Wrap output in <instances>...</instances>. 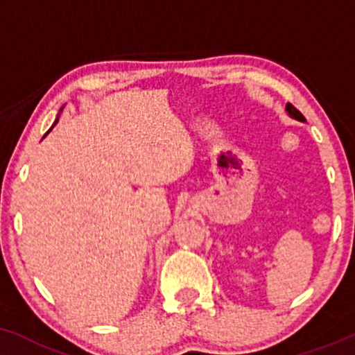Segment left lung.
I'll use <instances>...</instances> for the list:
<instances>
[{"label":"left lung","instance_id":"left-lung-1","mask_svg":"<svg viewBox=\"0 0 355 355\" xmlns=\"http://www.w3.org/2000/svg\"><path fill=\"white\" fill-rule=\"evenodd\" d=\"M286 110H288V114L291 115V117L297 119V121H301V122H304V121H306L304 115H302V114L300 112V110H297L296 107H294L293 104H289V102H288V104H286Z\"/></svg>","mask_w":355,"mask_h":355}]
</instances>
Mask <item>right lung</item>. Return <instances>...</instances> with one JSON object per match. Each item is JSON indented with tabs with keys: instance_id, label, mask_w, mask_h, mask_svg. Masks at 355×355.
I'll list each match as a JSON object with an SVG mask.
<instances>
[{
	"instance_id": "add662e5",
	"label": "right lung",
	"mask_w": 355,
	"mask_h": 355,
	"mask_svg": "<svg viewBox=\"0 0 355 355\" xmlns=\"http://www.w3.org/2000/svg\"><path fill=\"white\" fill-rule=\"evenodd\" d=\"M55 122H58V121H55Z\"/></svg>"
}]
</instances>
